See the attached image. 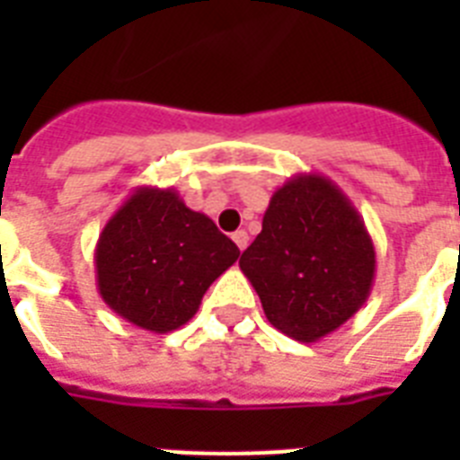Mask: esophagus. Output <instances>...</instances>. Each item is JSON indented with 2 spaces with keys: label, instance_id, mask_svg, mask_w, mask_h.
Segmentation results:
<instances>
[{
  "label": "esophagus",
  "instance_id": "1",
  "mask_svg": "<svg viewBox=\"0 0 460 460\" xmlns=\"http://www.w3.org/2000/svg\"><path fill=\"white\" fill-rule=\"evenodd\" d=\"M234 243L238 245V251H245V248H248V234H245L243 229H238V231H234Z\"/></svg>",
  "mask_w": 460,
  "mask_h": 460
}]
</instances>
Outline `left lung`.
I'll list each match as a JSON object with an SVG mask.
<instances>
[{
	"instance_id": "left-lung-1",
	"label": "left lung",
	"mask_w": 460,
	"mask_h": 460,
	"mask_svg": "<svg viewBox=\"0 0 460 460\" xmlns=\"http://www.w3.org/2000/svg\"><path fill=\"white\" fill-rule=\"evenodd\" d=\"M375 262L363 217L341 188L322 173H296L274 190L238 265L270 324L313 343L365 305Z\"/></svg>"
}]
</instances>
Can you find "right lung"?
Masks as SVG:
<instances>
[{"mask_svg": "<svg viewBox=\"0 0 460 460\" xmlns=\"http://www.w3.org/2000/svg\"><path fill=\"white\" fill-rule=\"evenodd\" d=\"M238 255L236 243L173 188L140 186L97 238V291L126 322L166 334L198 313L209 284Z\"/></svg>", "mask_w": 460, "mask_h": 460, "instance_id": "right-lung-1", "label": "right lung"}]
</instances>
